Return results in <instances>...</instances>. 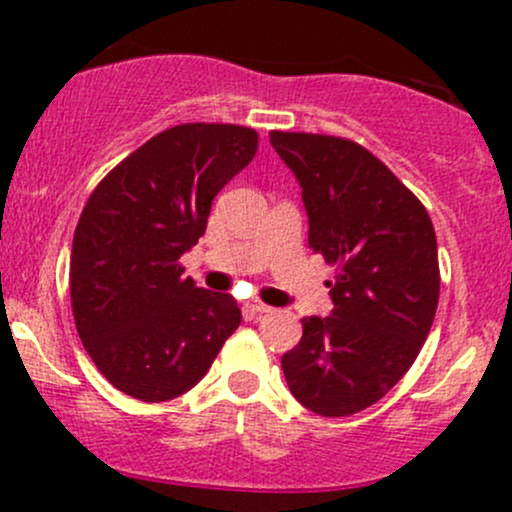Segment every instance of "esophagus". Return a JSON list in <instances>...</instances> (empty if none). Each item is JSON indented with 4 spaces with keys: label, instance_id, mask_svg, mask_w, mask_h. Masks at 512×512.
Masks as SVG:
<instances>
[{
    "label": "esophagus",
    "instance_id": "34e87169",
    "mask_svg": "<svg viewBox=\"0 0 512 512\" xmlns=\"http://www.w3.org/2000/svg\"><path fill=\"white\" fill-rule=\"evenodd\" d=\"M245 310H250V313H269V305L267 303H262V301H257V298H252V301H248L245 303Z\"/></svg>",
    "mask_w": 512,
    "mask_h": 512
}]
</instances>
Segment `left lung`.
Segmentation results:
<instances>
[{
  "instance_id": "1",
  "label": "left lung",
  "mask_w": 512,
  "mask_h": 512,
  "mask_svg": "<svg viewBox=\"0 0 512 512\" xmlns=\"http://www.w3.org/2000/svg\"><path fill=\"white\" fill-rule=\"evenodd\" d=\"M296 175L308 245L337 264L330 317H303L281 356L291 395L320 416H349L395 387L419 356L438 308V245L431 216L361 144L269 132Z\"/></svg>"
}]
</instances>
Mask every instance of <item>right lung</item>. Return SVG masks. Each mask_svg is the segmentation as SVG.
Listing matches in <instances>:
<instances>
[{
    "mask_svg": "<svg viewBox=\"0 0 512 512\" xmlns=\"http://www.w3.org/2000/svg\"><path fill=\"white\" fill-rule=\"evenodd\" d=\"M255 154L250 127H170L88 197L69 260L74 322L88 356L125 395L180 397L238 330L231 293L199 289L178 260L207 231L221 187Z\"/></svg>",
    "mask_w": 512,
    "mask_h": 512,
    "instance_id": "right-lung-1",
    "label": "right lung"
}]
</instances>
